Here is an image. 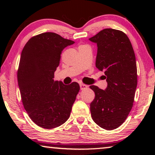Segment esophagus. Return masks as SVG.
<instances>
[{
  "label": "esophagus",
  "instance_id": "obj_1",
  "mask_svg": "<svg viewBox=\"0 0 155 155\" xmlns=\"http://www.w3.org/2000/svg\"><path fill=\"white\" fill-rule=\"evenodd\" d=\"M87 87V85H85V84H83V83H81L80 84V88H81V90H84V89H86Z\"/></svg>",
  "mask_w": 155,
  "mask_h": 155
}]
</instances>
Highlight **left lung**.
<instances>
[{"label":"left lung","instance_id":"8db88e82","mask_svg":"<svg viewBox=\"0 0 155 155\" xmlns=\"http://www.w3.org/2000/svg\"><path fill=\"white\" fill-rule=\"evenodd\" d=\"M89 40L97 44L96 67L104 72L107 82L104 90L90 87L95 93L91 115L100 127L114 130L124 123L134 102L137 85L135 52L121 31L104 28Z\"/></svg>","mask_w":155,"mask_h":155}]
</instances>
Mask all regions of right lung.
<instances>
[{
	"instance_id": "right-lung-1",
	"label": "right lung",
	"mask_w": 155,
	"mask_h": 155,
	"mask_svg": "<svg viewBox=\"0 0 155 155\" xmlns=\"http://www.w3.org/2000/svg\"><path fill=\"white\" fill-rule=\"evenodd\" d=\"M74 44L47 32L28 40L21 53L18 83L23 105L30 118L46 129L59 127L69 118L80 86L54 81L63 50Z\"/></svg>"
}]
</instances>
